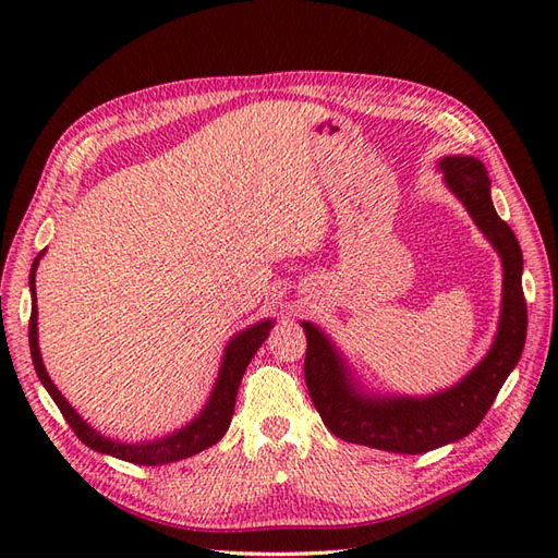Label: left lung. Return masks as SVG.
<instances>
[{"label": "left lung", "instance_id": "obj_1", "mask_svg": "<svg viewBox=\"0 0 558 558\" xmlns=\"http://www.w3.org/2000/svg\"><path fill=\"white\" fill-rule=\"evenodd\" d=\"M440 170L449 191L463 202L472 221L502 260V310L496 340L486 356L459 384L428 398L375 396L353 381L347 361L310 320L305 381L326 428L344 442L393 453H426L463 440L492 408L526 342V300L521 289V246L512 228L496 214L486 167L472 156H447Z\"/></svg>", "mask_w": 558, "mask_h": 558}]
</instances>
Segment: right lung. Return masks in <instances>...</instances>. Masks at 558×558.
<instances>
[{
  "label": "right lung",
  "instance_id": "obj_1",
  "mask_svg": "<svg viewBox=\"0 0 558 558\" xmlns=\"http://www.w3.org/2000/svg\"><path fill=\"white\" fill-rule=\"evenodd\" d=\"M44 256V251L32 263L29 269V291H32V316H29V351H32V363H35L37 377L41 379V384L46 386L48 396L56 400L58 410L62 412L66 424L72 426V430L76 433L78 440L99 451V453H109L116 456L121 461H130L137 465H165V463H174L181 459H189V456H195L199 451L209 449L211 445H216L221 437L226 435L230 421H232V412H234V398H238V388L240 381L244 377V369L251 363L253 353L260 349V344L267 340L269 330L275 328L272 318L258 320L251 328L242 330L240 335H234L232 340L226 347L223 353V363L221 369H218V377L214 384V391L202 410L189 426H183L181 430L165 435L160 440L154 442H137V445H128V442H116L105 437L102 433H97L93 426H88L83 416H78V412L72 408L70 402L64 400V396L58 391V386L50 381L41 353H39V340H37V289H35V275L39 260Z\"/></svg>",
  "mask_w": 558,
  "mask_h": 558
}]
</instances>
